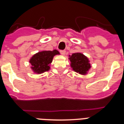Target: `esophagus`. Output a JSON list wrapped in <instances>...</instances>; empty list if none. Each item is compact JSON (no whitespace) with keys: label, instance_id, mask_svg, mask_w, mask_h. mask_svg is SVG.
Instances as JSON below:
<instances>
[{"label":"esophagus","instance_id":"obj_1","mask_svg":"<svg viewBox=\"0 0 124 124\" xmlns=\"http://www.w3.org/2000/svg\"><path fill=\"white\" fill-rule=\"evenodd\" d=\"M60 53H61V54H62L63 56H64L65 55L66 51L65 50H61V51H60Z\"/></svg>","mask_w":124,"mask_h":124}]
</instances>
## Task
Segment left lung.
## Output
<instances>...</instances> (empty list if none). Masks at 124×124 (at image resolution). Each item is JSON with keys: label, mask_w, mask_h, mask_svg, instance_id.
Segmentation results:
<instances>
[{"label": "left lung", "mask_w": 124, "mask_h": 124, "mask_svg": "<svg viewBox=\"0 0 124 124\" xmlns=\"http://www.w3.org/2000/svg\"><path fill=\"white\" fill-rule=\"evenodd\" d=\"M70 66L74 71L81 74L86 75L91 68V64L87 57L81 53H75L69 56Z\"/></svg>", "instance_id": "8db88e82"}]
</instances>
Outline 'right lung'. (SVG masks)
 <instances>
[{"label": "right lung", "instance_id": "obj_1", "mask_svg": "<svg viewBox=\"0 0 124 124\" xmlns=\"http://www.w3.org/2000/svg\"><path fill=\"white\" fill-rule=\"evenodd\" d=\"M57 54H60V53L56 50L38 52L30 60L29 62L31 65V69L37 74H41L48 71L50 69V64L53 57Z\"/></svg>", "mask_w": 124, "mask_h": 124}]
</instances>
